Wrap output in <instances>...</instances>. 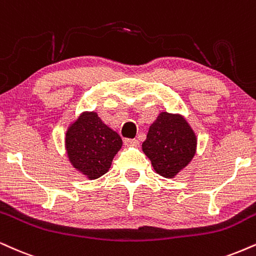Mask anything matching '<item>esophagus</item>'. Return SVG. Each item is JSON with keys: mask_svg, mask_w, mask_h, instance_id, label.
Masks as SVG:
<instances>
[{"mask_svg": "<svg viewBox=\"0 0 256 256\" xmlns=\"http://www.w3.org/2000/svg\"><path fill=\"white\" fill-rule=\"evenodd\" d=\"M124 143L126 146H138L140 142H138L137 140H125Z\"/></svg>", "mask_w": 256, "mask_h": 256, "instance_id": "34e87169", "label": "esophagus"}]
</instances>
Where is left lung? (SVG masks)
<instances>
[{
	"label": "left lung",
	"mask_w": 256,
	"mask_h": 256,
	"mask_svg": "<svg viewBox=\"0 0 256 256\" xmlns=\"http://www.w3.org/2000/svg\"><path fill=\"white\" fill-rule=\"evenodd\" d=\"M196 142L194 131L182 116L161 112L150 125L142 149L156 173L173 178L194 158Z\"/></svg>",
	"instance_id": "obj_1"
}]
</instances>
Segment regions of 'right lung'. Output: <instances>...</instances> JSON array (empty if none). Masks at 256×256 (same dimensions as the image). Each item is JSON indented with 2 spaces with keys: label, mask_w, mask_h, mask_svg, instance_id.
I'll return each instance as SVG.
<instances>
[{
  "label": "right lung",
  "mask_w": 256,
  "mask_h": 256,
  "mask_svg": "<svg viewBox=\"0 0 256 256\" xmlns=\"http://www.w3.org/2000/svg\"><path fill=\"white\" fill-rule=\"evenodd\" d=\"M122 146L119 134L104 124L95 112L81 113L66 134L68 158L72 167L89 180L108 172Z\"/></svg>",
  "instance_id": "obj_1"
}]
</instances>
